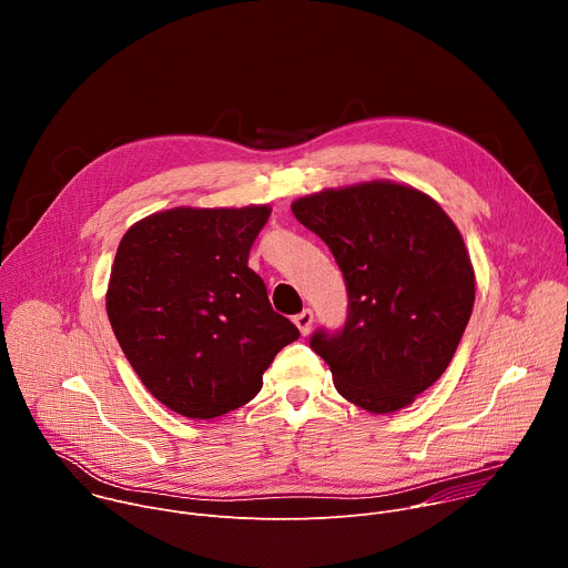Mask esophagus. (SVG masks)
Returning <instances> with one entry per match:
<instances>
[{
	"instance_id": "esophagus-1",
	"label": "esophagus",
	"mask_w": 568,
	"mask_h": 568,
	"mask_svg": "<svg viewBox=\"0 0 568 568\" xmlns=\"http://www.w3.org/2000/svg\"><path fill=\"white\" fill-rule=\"evenodd\" d=\"M294 323H296V328L301 331V335L305 337L310 331H312V321H314V314H312V310L310 307H305V310H301L294 318H292Z\"/></svg>"
}]
</instances>
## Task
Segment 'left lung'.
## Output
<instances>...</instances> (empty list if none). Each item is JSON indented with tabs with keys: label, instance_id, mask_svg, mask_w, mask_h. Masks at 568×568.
I'll list each match as a JSON object with an SVG mask.
<instances>
[{
	"label": "left lung",
	"instance_id": "obj_1",
	"mask_svg": "<svg viewBox=\"0 0 568 568\" xmlns=\"http://www.w3.org/2000/svg\"><path fill=\"white\" fill-rule=\"evenodd\" d=\"M292 213L326 242L348 292L344 326L314 331L310 348L357 407H409L449 366L474 307L456 224L429 195L393 182L321 191Z\"/></svg>",
	"mask_w": 568,
	"mask_h": 568
}]
</instances>
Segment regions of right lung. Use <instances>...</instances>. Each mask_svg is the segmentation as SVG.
Returning <instances> with one entry per match:
<instances>
[{"label": "right lung", "instance_id": "obj_1", "mask_svg": "<svg viewBox=\"0 0 568 568\" xmlns=\"http://www.w3.org/2000/svg\"><path fill=\"white\" fill-rule=\"evenodd\" d=\"M270 206L171 209L128 229L112 265L108 316L130 366L193 420L256 397L298 328L274 312L247 267Z\"/></svg>", "mask_w": 568, "mask_h": 568}]
</instances>
